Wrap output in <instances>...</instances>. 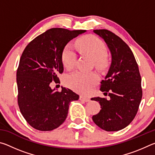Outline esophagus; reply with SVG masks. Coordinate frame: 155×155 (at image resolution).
I'll return each mask as SVG.
<instances>
[{"instance_id": "34e87169", "label": "esophagus", "mask_w": 155, "mask_h": 155, "mask_svg": "<svg viewBox=\"0 0 155 155\" xmlns=\"http://www.w3.org/2000/svg\"><path fill=\"white\" fill-rule=\"evenodd\" d=\"M79 99L81 100V101H84V102H90V99L89 98H87V97H84V96H81Z\"/></svg>"}]
</instances>
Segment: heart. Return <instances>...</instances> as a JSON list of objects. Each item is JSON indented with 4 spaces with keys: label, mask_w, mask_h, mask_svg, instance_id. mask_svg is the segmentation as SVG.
Instances as JSON below:
<instances>
[{
    "label": "heart",
    "mask_w": 155,
    "mask_h": 155,
    "mask_svg": "<svg viewBox=\"0 0 155 155\" xmlns=\"http://www.w3.org/2000/svg\"><path fill=\"white\" fill-rule=\"evenodd\" d=\"M77 48L86 55L91 57L97 67L103 68L107 64L106 57L107 49L105 44L97 37L87 35L81 37L76 41ZM77 59V54L70 44L64 47L61 53L63 65L67 70L74 68ZM98 77L95 73H85L77 71L68 75L65 78V83L68 87L77 92L87 94L91 87L98 82Z\"/></svg>",
    "instance_id": "heart-1"
}]
</instances>
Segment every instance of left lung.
Segmentation results:
<instances>
[{
    "label": "left lung",
    "mask_w": 155,
    "mask_h": 155,
    "mask_svg": "<svg viewBox=\"0 0 155 155\" xmlns=\"http://www.w3.org/2000/svg\"><path fill=\"white\" fill-rule=\"evenodd\" d=\"M105 41L111 53V64L104 80L101 82V91L110 100L96 97L101 111L92 116L94 123L106 131L122 130L137 114L142 98L141 78L133 52L121 38L107 29L94 30Z\"/></svg>",
    "instance_id": "obj_1"
}]
</instances>
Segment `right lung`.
<instances>
[{"label":"right lung","mask_w":155,"mask_h":155,"mask_svg":"<svg viewBox=\"0 0 155 155\" xmlns=\"http://www.w3.org/2000/svg\"><path fill=\"white\" fill-rule=\"evenodd\" d=\"M85 31L52 28L36 37L23 51L16 73L18 103L26 121L35 129L59 127L66 119L70 102L79 98L70 89L59 91L50 85L59 83L57 75L64 72V47Z\"/></svg>","instance_id":"1"}]
</instances>
